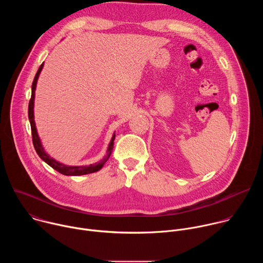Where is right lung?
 <instances>
[{
  "instance_id": "1",
  "label": "right lung",
  "mask_w": 263,
  "mask_h": 263,
  "mask_svg": "<svg viewBox=\"0 0 263 263\" xmlns=\"http://www.w3.org/2000/svg\"><path fill=\"white\" fill-rule=\"evenodd\" d=\"M44 67V63L40 66L39 70H37L33 83H32V93H31V99L29 102V107H28V117H29V121H30V125H31V132H32V140H33V144L34 147L36 149V153L39 154V156L46 162L48 163L51 167H53L55 171L59 172L62 175L65 176H81V175H87V174H91V173H96L98 171H100L103 165L106 163V161L108 160L109 156L111 155L112 148H114V144H115V139H116V134H114L112 136L110 143L108 145V149H107V155L98 163L95 164H90V165H82V166H69V165H65L63 163H60L58 161H56L55 159H53L52 157H50L46 151L45 148L43 147V144L41 142V138L37 134V130L35 127V122H34V98H35V88H36V83H37V79L40 77V73L42 71Z\"/></svg>"
}]
</instances>
